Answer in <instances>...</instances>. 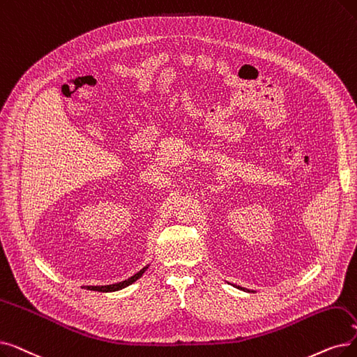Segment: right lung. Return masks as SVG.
<instances>
[{"mask_svg":"<svg viewBox=\"0 0 357 357\" xmlns=\"http://www.w3.org/2000/svg\"><path fill=\"white\" fill-rule=\"evenodd\" d=\"M146 270H147V267H144L143 270H140L137 274H134L132 277H130L128 280H123V282L116 283V284H107V286H86L84 289H87V290H95V291H116V290H121V289H123V287L130 286V284L134 283L135 280H138V278H140V277L143 275V273H144Z\"/></svg>","mask_w":357,"mask_h":357,"instance_id":"obj_1","label":"right lung"}]
</instances>
